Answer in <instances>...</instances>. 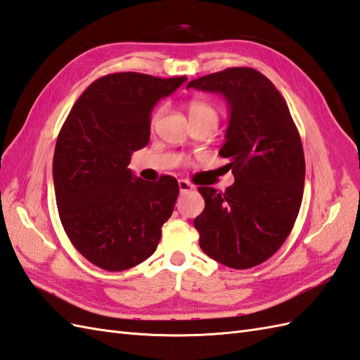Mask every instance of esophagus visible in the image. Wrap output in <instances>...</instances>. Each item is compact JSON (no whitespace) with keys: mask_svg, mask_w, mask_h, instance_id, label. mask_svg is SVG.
<instances>
[{"mask_svg":"<svg viewBox=\"0 0 360 360\" xmlns=\"http://www.w3.org/2000/svg\"><path fill=\"white\" fill-rule=\"evenodd\" d=\"M178 186H179L181 193H186V191H188V190H193V184H190L186 179H179L178 181Z\"/></svg>","mask_w":360,"mask_h":360,"instance_id":"34e87169","label":"esophagus"}]
</instances>
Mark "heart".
Returning a JSON list of instances; mask_svg holds the SVG:
<instances>
[{
    "label": "heart",
    "instance_id": "heart-1",
    "mask_svg": "<svg viewBox=\"0 0 360 360\" xmlns=\"http://www.w3.org/2000/svg\"><path fill=\"white\" fill-rule=\"evenodd\" d=\"M190 120H199V118H214L218 121V108L212 103L204 101V99H191L187 105ZM162 110H158L153 116V124L160 120Z\"/></svg>",
    "mask_w": 360,
    "mask_h": 360
}]
</instances>
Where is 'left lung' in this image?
I'll use <instances>...</instances> for the list:
<instances>
[{
  "mask_svg": "<svg viewBox=\"0 0 360 360\" xmlns=\"http://www.w3.org/2000/svg\"><path fill=\"white\" fill-rule=\"evenodd\" d=\"M219 94L230 121L219 150L235 184L218 193L199 187L205 208L195 219L202 252L230 269L265 262L288 238L304 196L305 158L285 99L250 67L190 81L187 89Z\"/></svg>",
  "mask_w": 360,
  "mask_h": 360,
  "instance_id": "left-lung-1",
  "label": "left lung"
}]
</instances>
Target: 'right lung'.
I'll list each match as a JSON object with an SVG mask.
<instances>
[{
	"label": "right lung",
	"instance_id": "obj_1",
	"mask_svg": "<svg viewBox=\"0 0 360 360\" xmlns=\"http://www.w3.org/2000/svg\"><path fill=\"white\" fill-rule=\"evenodd\" d=\"M186 79L105 75L84 90L63 124L53 155L58 213L73 247L99 269H131L160 244L178 181L164 174L146 182L129 164L148 144L156 103Z\"/></svg>",
	"mask_w": 360,
	"mask_h": 360
}]
</instances>
